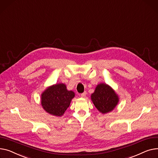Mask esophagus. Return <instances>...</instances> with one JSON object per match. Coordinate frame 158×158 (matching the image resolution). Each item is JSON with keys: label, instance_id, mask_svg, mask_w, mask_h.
<instances>
[{"label": "esophagus", "instance_id": "34e87169", "mask_svg": "<svg viewBox=\"0 0 158 158\" xmlns=\"http://www.w3.org/2000/svg\"><path fill=\"white\" fill-rule=\"evenodd\" d=\"M86 94H87V92H83V93L81 94V98H85Z\"/></svg>", "mask_w": 158, "mask_h": 158}]
</instances>
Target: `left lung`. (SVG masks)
Masks as SVG:
<instances>
[{
    "label": "left lung",
    "instance_id": "left-lung-1",
    "mask_svg": "<svg viewBox=\"0 0 158 158\" xmlns=\"http://www.w3.org/2000/svg\"><path fill=\"white\" fill-rule=\"evenodd\" d=\"M90 98L96 108L103 114L112 112L119 101L115 91L105 83H101L96 86Z\"/></svg>",
    "mask_w": 158,
    "mask_h": 158
}]
</instances>
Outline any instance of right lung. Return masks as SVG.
I'll list each match as a JSON object with an SVG mask.
<instances>
[{
  "mask_svg": "<svg viewBox=\"0 0 158 158\" xmlns=\"http://www.w3.org/2000/svg\"><path fill=\"white\" fill-rule=\"evenodd\" d=\"M75 96V92L68 90L64 83H56L48 87L42 92L41 104L45 112L53 116L61 117Z\"/></svg>",
  "mask_w": 158,
  "mask_h": 158,
  "instance_id": "1",
  "label": "right lung"
}]
</instances>
